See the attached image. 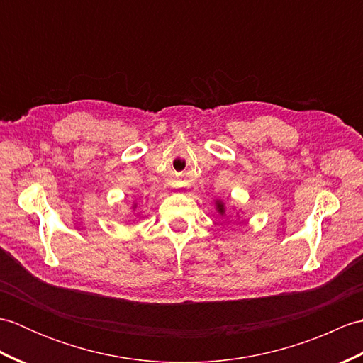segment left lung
<instances>
[{
	"label": "left lung",
	"instance_id": "1",
	"mask_svg": "<svg viewBox=\"0 0 363 363\" xmlns=\"http://www.w3.org/2000/svg\"><path fill=\"white\" fill-rule=\"evenodd\" d=\"M215 211H217V212H218V215H221V217H223V215L226 213L225 203H223L221 199H215ZM238 212H240V211H238ZM238 212H237L235 215H237V217H240V215H238Z\"/></svg>",
	"mask_w": 363,
	"mask_h": 363
}]
</instances>
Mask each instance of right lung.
<instances>
[{"mask_svg": "<svg viewBox=\"0 0 363 363\" xmlns=\"http://www.w3.org/2000/svg\"><path fill=\"white\" fill-rule=\"evenodd\" d=\"M135 207H137V204L134 203V204H133V211H135Z\"/></svg>", "mask_w": 363, "mask_h": 363, "instance_id": "add662e5", "label": "right lung"}]
</instances>
